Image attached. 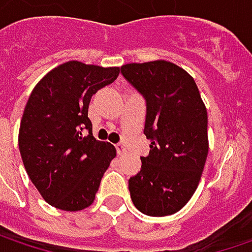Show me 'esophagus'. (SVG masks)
Listing matches in <instances>:
<instances>
[{
    "label": "esophagus",
    "instance_id": "34e87169",
    "mask_svg": "<svg viewBox=\"0 0 252 252\" xmlns=\"http://www.w3.org/2000/svg\"><path fill=\"white\" fill-rule=\"evenodd\" d=\"M116 153H118V156H123V154L126 153L125 146H122V144H116Z\"/></svg>",
    "mask_w": 252,
    "mask_h": 252
}]
</instances>
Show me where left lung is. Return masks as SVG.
I'll return each instance as SVG.
<instances>
[{"label": "left lung", "instance_id": "left-lung-1", "mask_svg": "<svg viewBox=\"0 0 252 252\" xmlns=\"http://www.w3.org/2000/svg\"><path fill=\"white\" fill-rule=\"evenodd\" d=\"M147 102L144 134L150 153L129 179L130 198L154 218L179 212L198 188L209 153L208 111L193 77L167 60L122 65Z\"/></svg>", "mask_w": 252, "mask_h": 252}]
</instances>
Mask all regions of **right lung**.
<instances>
[{"label": "right lung", "instance_id": "obj_1", "mask_svg": "<svg viewBox=\"0 0 252 252\" xmlns=\"http://www.w3.org/2000/svg\"><path fill=\"white\" fill-rule=\"evenodd\" d=\"M119 73V67L71 60L46 74L26 102L18 134L21 157L36 189L54 208L78 212L91 206L116 157L111 143L92 136L88 106Z\"/></svg>", "mask_w": 252, "mask_h": 252}]
</instances>
